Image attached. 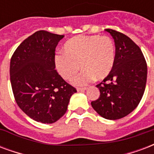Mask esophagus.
Segmentation results:
<instances>
[{
	"label": "esophagus",
	"mask_w": 154,
	"mask_h": 154,
	"mask_svg": "<svg viewBox=\"0 0 154 154\" xmlns=\"http://www.w3.org/2000/svg\"><path fill=\"white\" fill-rule=\"evenodd\" d=\"M85 90H87V88H77L78 92H84Z\"/></svg>",
	"instance_id": "esophagus-1"
}]
</instances>
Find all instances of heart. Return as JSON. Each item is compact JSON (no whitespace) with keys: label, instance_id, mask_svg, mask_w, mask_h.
I'll return each mask as SVG.
<instances>
[{"label":"heart","instance_id":"obj_1","mask_svg":"<svg viewBox=\"0 0 154 154\" xmlns=\"http://www.w3.org/2000/svg\"><path fill=\"white\" fill-rule=\"evenodd\" d=\"M63 50L64 54H57L54 57L55 66L60 75L70 81L80 66L84 70L74 80L76 86L86 85L95 78H106L115 64V45L106 35H78L65 43Z\"/></svg>","mask_w":154,"mask_h":154}]
</instances>
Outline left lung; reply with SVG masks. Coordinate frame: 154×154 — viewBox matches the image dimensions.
<instances>
[{
	"label": "left lung",
	"mask_w": 154,
	"mask_h": 154,
	"mask_svg": "<svg viewBox=\"0 0 154 154\" xmlns=\"http://www.w3.org/2000/svg\"><path fill=\"white\" fill-rule=\"evenodd\" d=\"M114 38L116 58L111 73L97 84L100 97L92 108L106 119L127 116L140 103L147 80V64L140 48L126 35L106 29Z\"/></svg>",
	"instance_id": "1"
}]
</instances>
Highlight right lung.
I'll return each instance as SVG.
<instances>
[{"label": "right lung", "mask_w": 154, "mask_h": 154, "mask_svg": "<svg viewBox=\"0 0 154 154\" xmlns=\"http://www.w3.org/2000/svg\"><path fill=\"white\" fill-rule=\"evenodd\" d=\"M63 37L38 31L21 43L10 60V82L16 102L36 122H57L77 92L55 70V49Z\"/></svg>", "instance_id": "1"}]
</instances>
